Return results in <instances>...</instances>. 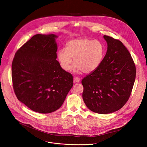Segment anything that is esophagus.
Returning <instances> with one entry per match:
<instances>
[{
	"label": "esophagus",
	"instance_id": "34e87169",
	"mask_svg": "<svg viewBox=\"0 0 147 147\" xmlns=\"http://www.w3.org/2000/svg\"><path fill=\"white\" fill-rule=\"evenodd\" d=\"M73 81H74V83H78L80 81V79L78 77H74L73 78Z\"/></svg>",
	"mask_w": 147,
	"mask_h": 147
}]
</instances>
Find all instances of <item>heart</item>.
I'll return each instance as SVG.
<instances>
[{"instance_id":"obj_1","label":"heart","mask_w":147,"mask_h":147,"mask_svg":"<svg viewBox=\"0 0 147 147\" xmlns=\"http://www.w3.org/2000/svg\"><path fill=\"white\" fill-rule=\"evenodd\" d=\"M104 54V46L100 41L83 38L69 40L65 49L59 51L57 58L66 71L71 69L74 59V71L90 73L101 65Z\"/></svg>"}]
</instances>
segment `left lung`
<instances>
[{
  "instance_id": "left-lung-1",
  "label": "left lung",
  "mask_w": 147,
  "mask_h": 147,
  "mask_svg": "<svg viewBox=\"0 0 147 147\" xmlns=\"http://www.w3.org/2000/svg\"><path fill=\"white\" fill-rule=\"evenodd\" d=\"M108 49L101 65L82 80L87 107L98 114L120 109L130 96L136 67L129 51L118 39L104 35Z\"/></svg>"
}]
</instances>
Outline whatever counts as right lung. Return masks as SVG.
Segmentation results:
<instances>
[{"label":"right lung","mask_w":147,"mask_h":147,"mask_svg":"<svg viewBox=\"0 0 147 147\" xmlns=\"http://www.w3.org/2000/svg\"><path fill=\"white\" fill-rule=\"evenodd\" d=\"M54 34H36L17 51L12 64L17 98L33 111L49 113L63 104L73 85V76L56 59Z\"/></svg>","instance_id":"right-lung-1"}]
</instances>
